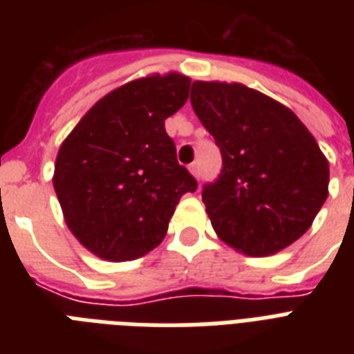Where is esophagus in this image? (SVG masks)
Returning <instances> with one entry per match:
<instances>
[{"label": "esophagus", "instance_id": "esophagus-1", "mask_svg": "<svg viewBox=\"0 0 354 354\" xmlns=\"http://www.w3.org/2000/svg\"><path fill=\"white\" fill-rule=\"evenodd\" d=\"M189 171H191V174H193V176H196V178L200 176V165H198V163H196V161L189 165Z\"/></svg>", "mask_w": 354, "mask_h": 354}]
</instances>
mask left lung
Returning <instances> with one entry per match:
<instances>
[{"label":"left lung","instance_id":"obj_1","mask_svg":"<svg viewBox=\"0 0 354 354\" xmlns=\"http://www.w3.org/2000/svg\"><path fill=\"white\" fill-rule=\"evenodd\" d=\"M191 104L222 154L202 200L218 239L250 257L290 246L329 194V161L296 113L244 84L202 82Z\"/></svg>","mask_w":354,"mask_h":354}]
</instances>
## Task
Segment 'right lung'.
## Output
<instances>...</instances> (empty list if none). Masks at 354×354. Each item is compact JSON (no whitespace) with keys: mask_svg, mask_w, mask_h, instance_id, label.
<instances>
[{"mask_svg":"<svg viewBox=\"0 0 354 354\" xmlns=\"http://www.w3.org/2000/svg\"><path fill=\"white\" fill-rule=\"evenodd\" d=\"M189 86L180 73L132 80L95 102L60 145L55 193L71 233L97 257H143L163 241L180 198L198 187L165 132Z\"/></svg>","mask_w":354,"mask_h":354,"instance_id":"1","label":"right lung"}]
</instances>
